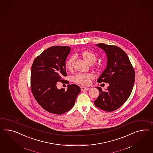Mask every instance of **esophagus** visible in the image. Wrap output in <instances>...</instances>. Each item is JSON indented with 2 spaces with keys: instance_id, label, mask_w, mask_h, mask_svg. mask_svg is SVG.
I'll use <instances>...</instances> for the list:
<instances>
[{
  "instance_id": "obj_1",
  "label": "esophagus",
  "mask_w": 153,
  "mask_h": 153,
  "mask_svg": "<svg viewBox=\"0 0 153 153\" xmlns=\"http://www.w3.org/2000/svg\"><path fill=\"white\" fill-rule=\"evenodd\" d=\"M88 89H89V88H88V87H84V86H82V87H81V91L88 90Z\"/></svg>"
}]
</instances>
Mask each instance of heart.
Returning <instances> with one entry per match:
<instances>
[{"instance_id": "heart-1", "label": "heart", "mask_w": 153, "mask_h": 153, "mask_svg": "<svg viewBox=\"0 0 153 153\" xmlns=\"http://www.w3.org/2000/svg\"><path fill=\"white\" fill-rule=\"evenodd\" d=\"M83 58L86 62L91 65L95 63L96 60V57L94 54L90 51H84L82 53ZM75 57L71 56L66 61L65 67L67 70H71L72 67L73 63L74 62ZM94 78V76L91 74H78L73 77V81L74 82L82 85H87L91 82V81Z\"/></svg>"}]
</instances>
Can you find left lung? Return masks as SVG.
I'll return each instance as SVG.
<instances>
[{"label": "left lung", "mask_w": 153, "mask_h": 153, "mask_svg": "<svg viewBox=\"0 0 153 153\" xmlns=\"http://www.w3.org/2000/svg\"><path fill=\"white\" fill-rule=\"evenodd\" d=\"M96 45L103 50L107 56V66L97 81L108 83L109 86L105 91L96 87L100 94L94 103L102 110L113 111L128 99L134 84L135 71L128 55L119 47L104 43Z\"/></svg>", "instance_id": "1"}]
</instances>
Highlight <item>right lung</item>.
<instances>
[{"mask_svg": "<svg viewBox=\"0 0 153 153\" xmlns=\"http://www.w3.org/2000/svg\"><path fill=\"white\" fill-rule=\"evenodd\" d=\"M68 46H53L34 59L31 67V90L42 108L52 114L61 115L74 107L81 91L75 84L67 85V90L58 89V82L66 76V59L70 53Z\"/></svg>", "mask_w": 153, "mask_h": 153, "instance_id": "right-lung-1", "label": "right lung"}]
</instances>
